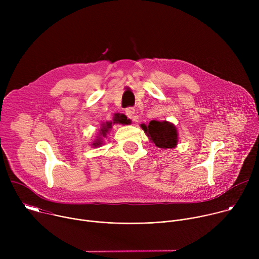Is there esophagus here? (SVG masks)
Listing matches in <instances>:
<instances>
[{
	"mask_svg": "<svg viewBox=\"0 0 259 259\" xmlns=\"http://www.w3.org/2000/svg\"><path fill=\"white\" fill-rule=\"evenodd\" d=\"M125 114L126 116L131 119V120H135L136 115H135V108L134 107H127L125 110Z\"/></svg>",
	"mask_w": 259,
	"mask_h": 259,
	"instance_id": "34e87169",
	"label": "esophagus"
}]
</instances>
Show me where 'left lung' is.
Returning a JSON list of instances; mask_svg holds the SVG:
<instances>
[{"label": "left lung", "instance_id": "1", "mask_svg": "<svg viewBox=\"0 0 259 259\" xmlns=\"http://www.w3.org/2000/svg\"><path fill=\"white\" fill-rule=\"evenodd\" d=\"M147 137L160 149H172L177 144V130L169 122L151 121L149 125H141Z\"/></svg>", "mask_w": 259, "mask_h": 259}]
</instances>
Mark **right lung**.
I'll use <instances>...</instances> for the list:
<instances>
[{
	"instance_id": "1",
	"label": "right lung",
	"mask_w": 259,
	"mask_h": 259,
	"mask_svg": "<svg viewBox=\"0 0 259 259\" xmlns=\"http://www.w3.org/2000/svg\"><path fill=\"white\" fill-rule=\"evenodd\" d=\"M130 123V120L127 119V117L125 115H121V114H116L115 117H114V120L113 122H106L105 124L102 125V128L100 129V135H102L103 137L106 135L107 131L112 128V125L113 124H123V125H128ZM101 142L99 139H97V141L93 144L94 146H97V145H100Z\"/></svg>"
}]
</instances>
